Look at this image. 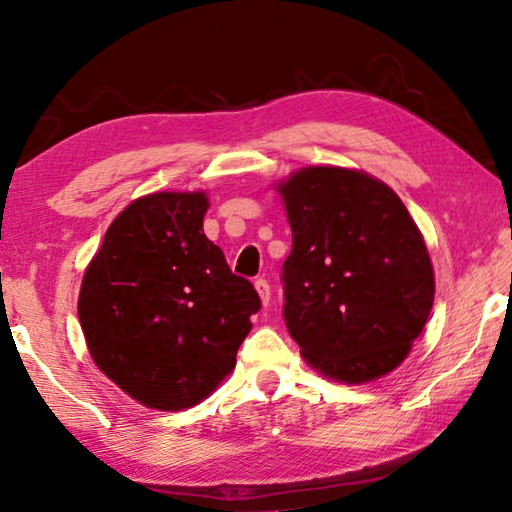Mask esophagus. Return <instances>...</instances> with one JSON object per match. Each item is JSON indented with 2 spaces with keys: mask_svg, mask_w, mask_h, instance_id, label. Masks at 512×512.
I'll return each mask as SVG.
<instances>
[{
  "mask_svg": "<svg viewBox=\"0 0 512 512\" xmlns=\"http://www.w3.org/2000/svg\"><path fill=\"white\" fill-rule=\"evenodd\" d=\"M255 289H257L259 298H262L264 307H266L268 302H271V284H268V282L264 280V277H259V280H255Z\"/></svg>",
  "mask_w": 512,
  "mask_h": 512,
  "instance_id": "esophagus-1",
  "label": "esophagus"
}]
</instances>
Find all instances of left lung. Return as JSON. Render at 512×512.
<instances>
[{
	"instance_id": "1",
	"label": "left lung",
	"mask_w": 512,
	"mask_h": 512,
	"mask_svg": "<svg viewBox=\"0 0 512 512\" xmlns=\"http://www.w3.org/2000/svg\"><path fill=\"white\" fill-rule=\"evenodd\" d=\"M293 248L284 323L325 377L363 384L409 357L433 307V266L391 187L357 169L305 167L277 185Z\"/></svg>"
}]
</instances>
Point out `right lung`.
<instances>
[{"label":"right lung","instance_id":"1","mask_svg":"<svg viewBox=\"0 0 512 512\" xmlns=\"http://www.w3.org/2000/svg\"><path fill=\"white\" fill-rule=\"evenodd\" d=\"M207 207L203 192L137 198L83 275L79 320L94 363L151 409L205 400L235 368L262 307L205 237Z\"/></svg>","mask_w":512,"mask_h":512}]
</instances>
